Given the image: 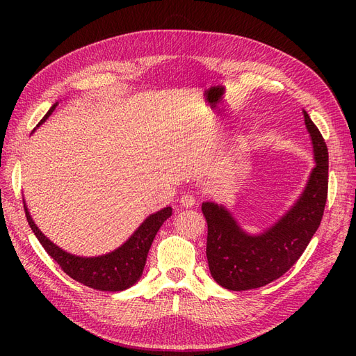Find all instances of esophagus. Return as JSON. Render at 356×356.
I'll list each match as a JSON object with an SVG mask.
<instances>
[{"label": "esophagus", "mask_w": 356, "mask_h": 356, "mask_svg": "<svg viewBox=\"0 0 356 356\" xmlns=\"http://www.w3.org/2000/svg\"><path fill=\"white\" fill-rule=\"evenodd\" d=\"M180 203L183 204L184 208H192V207H195V204H196V197L193 195H191V193H186V195H183L180 197Z\"/></svg>", "instance_id": "34e87169"}]
</instances>
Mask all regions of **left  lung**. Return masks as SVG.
<instances>
[{"label": "left lung", "instance_id": "left-lung-1", "mask_svg": "<svg viewBox=\"0 0 356 356\" xmlns=\"http://www.w3.org/2000/svg\"><path fill=\"white\" fill-rule=\"evenodd\" d=\"M312 137L316 167L294 207L264 234L242 231L231 213L216 203H202L208 222L207 257L215 282L228 290L263 287L287 273L302 257L321 225L327 199L329 153L319 128L303 111Z\"/></svg>", "mask_w": 356, "mask_h": 356}]
</instances>
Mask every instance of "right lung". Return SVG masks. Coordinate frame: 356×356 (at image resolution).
<instances>
[{
  "instance_id": "add662e5",
  "label": "right lung",
  "mask_w": 356,
  "mask_h": 356,
  "mask_svg": "<svg viewBox=\"0 0 356 356\" xmlns=\"http://www.w3.org/2000/svg\"><path fill=\"white\" fill-rule=\"evenodd\" d=\"M58 104H54L43 120L39 122L43 124ZM24 212L29 225L46 252L60 266V268L74 282H78L90 289L101 291H121L133 284H136L144 270L147 254L153 244V239L159 232L163 222L172 215V208H164L153 215H149L140 228L131 235V238L121 245L118 250L101 257H76L72 255L58 245H54L50 239H47L42 231L35 227L27 207L24 203Z\"/></svg>"
}]
</instances>
